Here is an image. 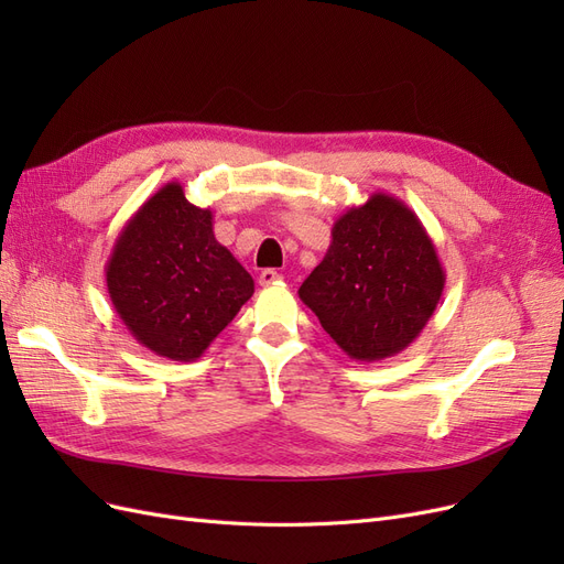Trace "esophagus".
I'll return each instance as SVG.
<instances>
[{
  "label": "esophagus",
  "mask_w": 564,
  "mask_h": 564,
  "mask_svg": "<svg viewBox=\"0 0 564 564\" xmlns=\"http://www.w3.org/2000/svg\"><path fill=\"white\" fill-rule=\"evenodd\" d=\"M282 280V275L278 270H272V268H268V270H263L261 275H259V282H261V286H270V284H278Z\"/></svg>",
  "instance_id": "1"
}]
</instances>
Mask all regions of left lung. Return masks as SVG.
<instances>
[{"label": "left lung", "instance_id": "left-lung-1", "mask_svg": "<svg viewBox=\"0 0 564 564\" xmlns=\"http://www.w3.org/2000/svg\"><path fill=\"white\" fill-rule=\"evenodd\" d=\"M445 280L419 216L377 191L334 220L332 245L299 296L348 357L379 362L414 344Z\"/></svg>", "mask_w": 564, "mask_h": 564}]
</instances>
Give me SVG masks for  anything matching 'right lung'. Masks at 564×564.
Listing matches in <instances>:
<instances>
[{
    "label": "right lung",
    "mask_w": 564,
    "mask_h": 564,
    "mask_svg": "<svg viewBox=\"0 0 564 564\" xmlns=\"http://www.w3.org/2000/svg\"><path fill=\"white\" fill-rule=\"evenodd\" d=\"M112 308L141 346L193 362L253 294L242 263L214 237V212L169 181L119 232L106 265Z\"/></svg>",
    "instance_id": "add662e5"
}]
</instances>
